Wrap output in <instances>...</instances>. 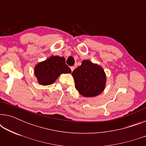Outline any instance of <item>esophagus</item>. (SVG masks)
Masks as SVG:
<instances>
[{
	"instance_id": "34e87169",
	"label": "esophagus",
	"mask_w": 146,
	"mask_h": 146,
	"mask_svg": "<svg viewBox=\"0 0 146 146\" xmlns=\"http://www.w3.org/2000/svg\"><path fill=\"white\" fill-rule=\"evenodd\" d=\"M74 68H75V67H74V66H71V67H70L71 71H72V72H73V70H74Z\"/></svg>"
}]
</instances>
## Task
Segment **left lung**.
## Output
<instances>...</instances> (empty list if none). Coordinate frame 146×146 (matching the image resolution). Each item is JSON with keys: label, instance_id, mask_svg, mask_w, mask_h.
Segmentation results:
<instances>
[{"label": "left lung", "instance_id": "1", "mask_svg": "<svg viewBox=\"0 0 146 146\" xmlns=\"http://www.w3.org/2000/svg\"><path fill=\"white\" fill-rule=\"evenodd\" d=\"M76 89L84 97H95L104 90L106 76L100 66L84 60L72 72Z\"/></svg>", "mask_w": 146, "mask_h": 146}]
</instances>
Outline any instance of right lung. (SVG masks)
I'll return each mask as SVG.
<instances>
[{
	"instance_id": "obj_1",
	"label": "right lung",
	"mask_w": 146,
	"mask_h": 146,
	"mask_svg": "<svg viewBox=\"0 0 146 146\" xmlns=\"http://www.w3.org/2000/svg\"><path fill=\"white\" fill-rule=\"evenodd\" d=\"M69 73H71V70L66 64L65 58L58 56H52L35 67V75L38 82L43 86L53 84L61 74Z\"/></svg>"
}]
</instances>
